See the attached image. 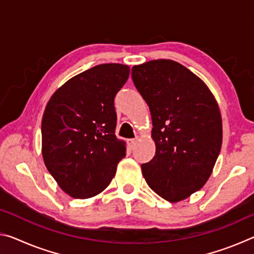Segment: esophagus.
I'll list each match as a JSON object with an SVG mask.
<instances>
[{
    "instance_id": "obj_1",
    "label": "esophagus",
    "mask_w": 254,
    "mask_h": 254,
    "mask_svg": "<svg viewBox=\"0 0 254 254\" xmlns=\"http://www.w3.org/2000/svg\"><path fill=\"white\" fill-rule=\"evenodd\" d=\"M135 144H136V139H130V140H128V145H130L131 149L134 148Z\"/></svg>"
}]
</instances>
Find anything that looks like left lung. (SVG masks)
<instances>
[{"label": "left lung", "instance_id": "left-lung-1", "mask_svg": "<svg viewBox=\"0 0 254 254\" xmlns=\"http://www.w3.org/2000/svg\"><path fill=\"white\" fill-rule=\"evenodd\" d=\"M132 80L149 105L156 143L142 175L156 194L177 203L204 186L220 154L217 102L199 77L170 59L133 66Z\"/></svg>", "mask_w": 254, "mask_h": 254}]
</instances>
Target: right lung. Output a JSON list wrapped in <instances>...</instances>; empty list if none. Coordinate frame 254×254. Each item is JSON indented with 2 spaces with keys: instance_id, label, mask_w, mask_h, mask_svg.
<instances>
[{
  "instance_id": "right-lung-1",
  "label": "right lung",
  "mask_w": 254,
  "mask_h": 254,
  "mask_svg": "<svg viewBox=\"0 0 254 254\" xmlns=\"http://www.w3.org/2000/svg\"><path fill=\"white\" fill-rule=\"evenodd\" d=\"M130 67L102 64L66 81L46 106L42 157L59 187L74 198L96 196L109 186L126 142L115 135L114 98Z\"/></svg>"
}]
</instances>
